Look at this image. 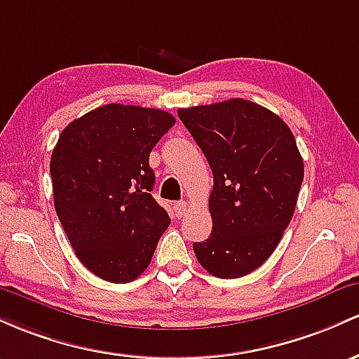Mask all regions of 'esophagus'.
<instances>
[{"mask_svg": "<svg viewBox=\"0 0 359 359\" xmlns=\"http://www.w3.org/2000/svg\"><path fill=\"white\" fill-rule=\"evenodd\" d=\"M172 208H175L176 217L181 219V217H183L188 210V203H187V201H178V203H175V207H172Z\"/></svg>", "mask_w": 359, "mask_h": 359, "instance_id": "1", "label": "esophagus"}]
</instances>
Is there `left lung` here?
I'll return each instance as SVG.
<instances>
[{
    "label": "left lung",
    "mask_w": 359,
    "mask_h": 359,
    "mask_svg": "<svg viewBox=\"0 0 359 359\" xmlns=\"http://www.w3.org/2000/svg\"><path fill=\"white\" fill-rule=\"evenodd\" d=\"M178 116L213 172L212 233L193 244L217 278L259 268L281 241L304 181L295 137L280 116L243 98L180 108Z\"/></svg>",
    "instance_id": "8db88e82"
}]
</instances>
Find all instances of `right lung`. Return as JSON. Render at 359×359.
<instances>
[{"instance_id":"1","label":"right lung","mask_w":359,"mask_h":359,"mask_svg":"<svg viewBox=\"0 0 359 359\" xmlns=\"http://www.w3.org/2000/svg\"><path fill=\"white\" fill-rule=\"evenodd\" d=\"M175 122L158 108L110 103L71 122L52 151L55 212L78 259L104 281L142 275L171 222L152 198L149 154Z\"/></svg>"}]
</instances>
